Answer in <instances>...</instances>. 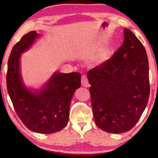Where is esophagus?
<instances>
[{"label": "esophagus", "instance_id": "34e87169", "mask_svg": "<svg viewBox=\"0 0 158 158\" xmlns=\"http://www.w3.org/2000/svg\"><path fill=\"white\" fill-rule=\"evenodd\" d=\"M81 85L85 87H89V81H88V77H87L85 75H83L81 77Z\"/></svg>", "mask_w": 158, "mask_h": 158}]
</instances>
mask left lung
<instances>
[{"mask_svg":"<svg viewBox=\"0 0 158 158\" xmlns=\"http://www.w3.org/2000/svg\"><path fill=\"white\" fill-rule=\"evenodd\" d=\"M122 45L113 56L88 73L95 123L105 132L119 134L138 122L149 100V62L134 33L123 30Z\"/></svg>","mask_w":158,"mask_h":158,"instance_id":"obj_1","label":"left lung"}]
</instances>
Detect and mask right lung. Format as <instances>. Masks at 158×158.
<instances>
[{"label":"right lung","instance_id":"right-lung-1","mask_svg":"<svg viewBox=\"0 0 158 158\" xmlns=\"http://www.w3.org/2000/svg\"><path fill=\"white\" fill-rule=\"evenodd\" d=\"M38 36L35 31L29 32L13 46L8 60L6 86L13 107L26 127L35 132L52 134L68 123L70 102L81 85V75L56 72L41 90L26 88L20 75L19 58Z\"/></svg>","mask_w":158,"mask_h":158}]
</instances>
